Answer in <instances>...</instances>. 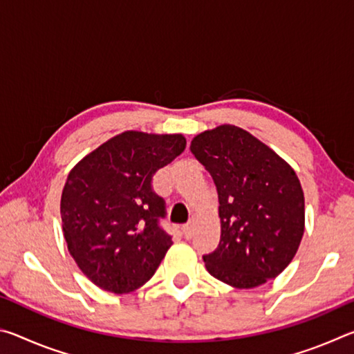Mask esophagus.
<instances>
[{"instance_id": "1", "label": "esophagus", "mask_w": 354, "mask_h": 354, "mask_svg": "<svg viewBox=\"0 0 354 354\" xmlns=\"http://www.w3.org/2000/svg\"><path fill=\"white\" fill-rule=\"evenodd\" d=\"M194 227H195V225L192 223V221H190V223L183 226V232H184V237L185 239H190L192 236H194Z\"/></svg>"}]
</instances>
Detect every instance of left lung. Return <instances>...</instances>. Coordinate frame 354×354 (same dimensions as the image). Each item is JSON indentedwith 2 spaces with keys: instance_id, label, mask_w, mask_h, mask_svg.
<instances>
[{
  "instance_id": "8db88e82",
  "label": "left lung",
  "mask_w": 354,
  "mask_h": 354,
  "mask_svg": "<svg viewBox=\"0 0 354 354\" xmlns=\"http://www.w3.org/2000/svg\"><path fill=\"white\" fill-rule=\"evenodd\" d=\"M192 153L218 194L220 243L207 272L237 289H254L289 266L304 234V194L295 170L234 124L196 134Z\"/></svg>"
}]
</instances>
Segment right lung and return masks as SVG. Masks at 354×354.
<instances>
[{
  "mask_svg": "<svg viewBox=\"0 0 354 354\" xmlns=\"http://www.w3.org/2000/svg\"><path fill=\"white\" fill-rule=\"evenodd\" d=\"M185 143L183 134L124 131L70 170L61 196L62 231L71 257L95 286L133 292L164 259L173 242L158 226L165 207L151 178Z\"/></svg>",
  "mask_w": 354,
  "mask_h": 354,
  "instance_id": "right-lung-1",
  "label": "right lung"
}]
</instances>
